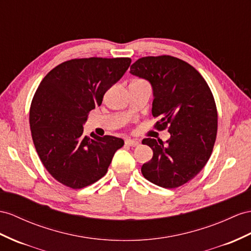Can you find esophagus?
I'll list each match as a JSON object with an SVG mask.
<instances>
[{
    "label": "esophagus",
    "mask_w": 251,
    "mask_h": 251,
    "mask_svg": "<svg viewBox=\"0 0 251 251\" xmlns=\"http://www.w3.org/2000/svg\"><path fill=\"white\" fill-rule=\"evenodd\" d=\"M125 144L128 146H138L140 143L137 140H131V139H126L125 140Z\"/></svg>",
    "instance_id": "34e87169"
}]
</instances>
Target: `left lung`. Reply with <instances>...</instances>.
I'll list each match as a JSON object with an SVG mask.
<instances>
[{"instance_id": "8db88e82", "label": "left lung", "mask_w": 251, "mask_h": 251, "mask_svg": "<svg viewBox=\"0 0 251 251\" xmlns=\"http://www.w3.org/2000/svg\"><path fill=\"white\" fill-rule=\"evenodd\" d=\"M130 73L151 83V113L159 118L155 128H168L171 133L165 144L160 139L142 141L153 155L141 172L159 187H180L203 169L213 151L217 133L213 94L194 67L170 55L142 57Z\"/></svg>"}]
</instances>
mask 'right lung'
Listing matches in <instances>:
<instances>
[{
	"mask_svg": "<svg viewBox=\"0 0 251 251\" xmlns=\"http://www.w3.org/2000/svg\"><path fill=\"white\" fill-rule=\"evenodd\" d=\"M130 62L128 57L71 59L50 70L37 88L29 109L31 138L44 168L66 187L100 180L124 145L112 136H83V124Z\"/></svg>",
	"mask_w": 251,
	"mask_h": 251,
	"instance_id": "add662e5",
	"label": "right lung"
}]
</instances>
